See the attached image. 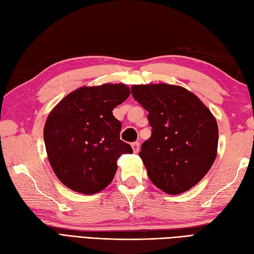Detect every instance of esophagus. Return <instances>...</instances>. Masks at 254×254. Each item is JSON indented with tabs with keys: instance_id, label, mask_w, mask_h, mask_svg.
Returning <instances> with one entry per match:
<instances>
[{
	"instance_id": "esophagus-1",
	"label": "esophagus",
	"mask_w": 254,
	"mask_h": 254,
	"mask_svg": "<svg viewBox=\"0 0 254 254\" xmlns=\"http://www.w3.org/2000/svg\"><path fill=\"white\" fill-rule=\"evenodd\" d=\"M132 148H133V152L134 153H138V150H139V143L138 142H134V143H132Z\"/></svg>"
}]
</instances>
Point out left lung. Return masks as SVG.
<instances>
[{
	"mask_svg": "<svg viewBox=\"0 0 254 254\" xmlns=\"http://www.w3.org/2000/svg\"><path fill=\"white\" fill-rule=\"evenodd\" d=\"M131 90L148 111L153 128L139 152L150 181L172 195L190 190L216 159V119L196 95L181 86L133 85Z\"/></svg>",
	"mask_w": 254,
	"mask_h": 254,
	"instance_id": "obj_1",
	"label": "left lung"
}]
</instances>
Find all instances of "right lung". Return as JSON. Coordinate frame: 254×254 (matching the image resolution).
<instances>
[{
	"mask_svg": "<svg viewBox=\"0 0 254 254\" xmlns=\"http://www.w3.org/2000/svg\"><path fill=\"white\" fill-rule=\"evenodd\" d=\"M126 84L83 86L53 108L44 128L48 159L58 179L82 194H95L110 185L117 159L131 154L120 139L121 122L112 110L130 96Z\"/></svg>",
	"mask_w": 254,
	"mask_h": 254,
	"instance_id": "add662e5",
	"label": "right lung"
}]
</instances>
